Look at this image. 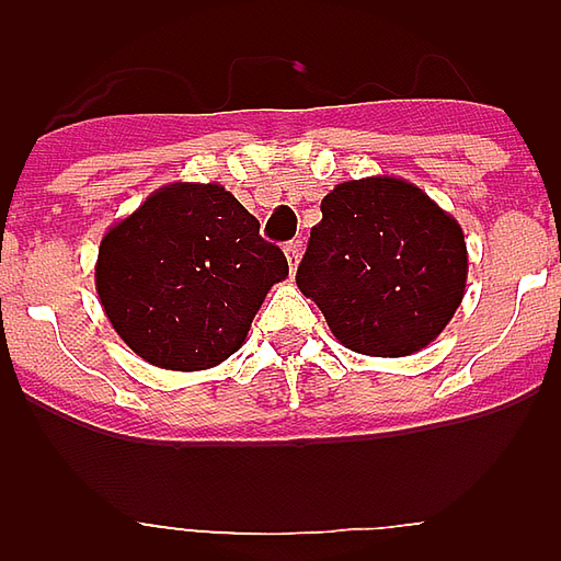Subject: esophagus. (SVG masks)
I'll return each instance as SVG.
<instances>
[{"mask_svg":"<svg viewBox=\"0 0 561 561\" xmlns=\"http://www.w3.org/2000/svg\"><path fill=\"white\" fill-rule=\"evenodd\" d=\"M300 255H304V241H300V238H295V241H289V244H286V257H289L291 270H297V261H300Z\"/></svg>","mask_w":561,"mask_h":561,"instance_id":"esophagus-1","label":"esophagus"}]
</instances>
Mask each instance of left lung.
Listing matches in <instances>:
<instances>
[{"label": "left lung", "mask_w": 561, "mask_h": 561, "mask_svg": "<svg viewBox=\"0 0 561 561\" xmlns=\"http://www.w3.org/2000/svg\"><path fill=\"white\" fill-rule=\"evenodd\" d=\"M320 210L295 277L336 340L370 356L430 345L463 300L458 221L393 176L342 182Z\"/></svg>", "instance_id": "left-lung-1"}]
</instances>
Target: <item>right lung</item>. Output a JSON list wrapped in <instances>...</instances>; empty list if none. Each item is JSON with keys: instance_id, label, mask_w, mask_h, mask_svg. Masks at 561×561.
<instances>
[{"instance_id": "obj_1", "label": "right lung", "mask_w": 561, "mask_h": 561, "mask_svg": "<svg viewBox=\"0 0 561 561\" xmlns=\"http://www.w3.org/2000/svg\"><path fill=\"white\" fill-rule=\"evenodd\" d=\"M284 250L221 185H168L114 225L98 252V295L134 354L168 370L213 368L236 354Z\"/></svg>"}]
</instances>
